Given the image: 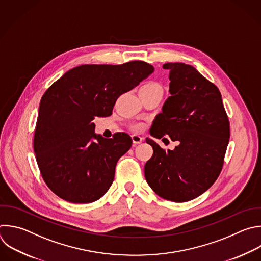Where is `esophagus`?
Listing matches in <instances>:
<instances>
[{"label":"esophagus","mask_w":261,"mask_h":261,"mask_svg":"<svg viewBox=\"0 0 261 261\" xmlns=\"http://www.w3.org/2000/svg\"><path fill=\"white\" fill-rule=\"evenodd\" d=\"M131 137H132V141H133V143H135V144L141 143V142H142V140H143V138H142L141 136L137 135V134H133Z\"/></svg>","instance_id":"esophagus-1"}]
</instances>
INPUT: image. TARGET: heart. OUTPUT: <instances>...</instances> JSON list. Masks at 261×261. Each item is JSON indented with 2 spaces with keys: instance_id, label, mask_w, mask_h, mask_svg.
Wrapping results in <instances>:
<instances>
[{
  "instance_id": "1",
  "label": "heart",
  "mask_w": 261,
  "mask_h": 261,
  "mask_svg": "<svg viewBox=\"0 0 261 261\" xmlns=\"http://www.w3.org/2000/svg\"><path fill=\"white\" fill-rule=\"evenodd\" d=\"M141 89H161V87L158 85V84H154V83H150V84H147L145 86H143ZM141 127L140 126H137L136 129H140Z\"/></svg>"
}]
</instances>
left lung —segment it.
<instances>
[{
    "label": "left lung",
    "instance_id": "obj_1",
    "mask_svg": "<svg viewBox=\"0 0 261 261\" xmlns=\"http://www.w3.org/2000/svg\"><path fill=\"white\" fill-rule=\"evenodd\" d=\"M163 67L169 69L171 96L149 133L155 138L168 135L179 144L166 151L145 138L153 153L144 166V176L161 198L188 202L217 179L228 144L229 122L218 88L194 66L169 62Z\"/></svg>",
    "mask_w": 261,
    "mask_h": 261
}]
</instances>
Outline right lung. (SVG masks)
I'll return each mask as SVG.
<instances>
[{
    "label": "right lung",
    "instance_id": "1",
    "mask_svg": "<svg viewBox=\"0 0 261 261\" xmlns=\"http://www.w3.org/2000/svg\"><path fill=\"white\" fill-rule=\"evenodd\" d=\"M154 68L144 61L84 64L66 71L43 95L34 149L43 179L74 204L100 199L115 178L118 160L132 145L126 133L111 139L95 133V117H109L118 97Z\"/></svg>",
    "mask_w": 261,
    "mask_h": 261
}]
</instances>
